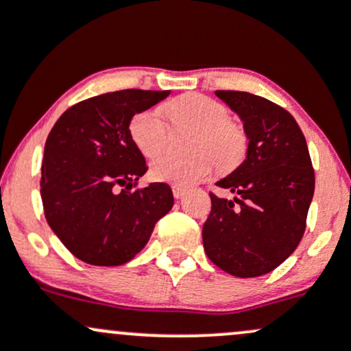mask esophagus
Returning a JSON list of instances; mask_svg holds the SVG:
<instances>
[{
	"label": "esophagus",
	"instance_id": "1",
	"mask_svg": "<svg viewBox=\"0 0 351 351\" xmlns=\"http://www.w3.org/2000/svg\"><path fill=\"white\" fill-rule=\"evenodd\" d=\"M184 195H186V188H183V186H173V196H175L176 199L183 198Z\"/></svg>",
	"mask_w": 351,
	"mask_h": 351
}]
</instances>
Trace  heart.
<instances>
[{
  "label": "heart",
  "mask_w": 351,
  "mask_h": 351,
  "mask_svg": "<svg viewBox=\"0 0 351 351\" xmlns=\"http://www.w3.org/2000/svg\"><path fill=\"white\" fill-rule=\"evenodd\" d=\"M163 112L176 127L195 128L191 150L188 158L163 155L153 160L150 175L153 180L175 186H189L203 181L215 170H231L244 158L247 136L239 123L229 119L224 104L204 94L189 92L170 100ZM168 128L158 108H147L134 115L130 122V136L135 147L145 156H156L167 147Z\"/></svg>",
  "instance_id": "heart-1"
}]
</instances>
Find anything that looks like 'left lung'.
<instances>
[{"mask_svg":"<svg viewBox=\"0 0 351 351\" xmlns=\"http://www.w3.org/2000/svg\"><path fill=\"white\" fill-rule=\"evenodd\" d=\"M244 122L245 160L217 186L234 199L211 196L203 226L209 261L236 277L274 271L299 245L315 189L307 142L299 123L271 100L239 90H216Z\"/></svg>","mask_w":351,"mask_h":351,"instance_id":"1","label":"left lung"}]
</instances>
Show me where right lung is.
Listing matches in <instances>:
<instances>
[{"label": "right lung", "mask_w": 351, "mask_h": 351, "mask_svg": "<svg viewBox=\"0 0 351 351\" xmlns=\"http://www.w3.org/2000/svg\"><path fill=\"white\" fill-rule=\"evenodd\" d=\"M168 95L142 88L107 92L67 108L52 127L41 167L44 216L82 263H128L173 208L167 183L136 188L148 167L130 136L132 117Z\"/></svg>", "instance_id": "right-lung-1"}]
</instances>
